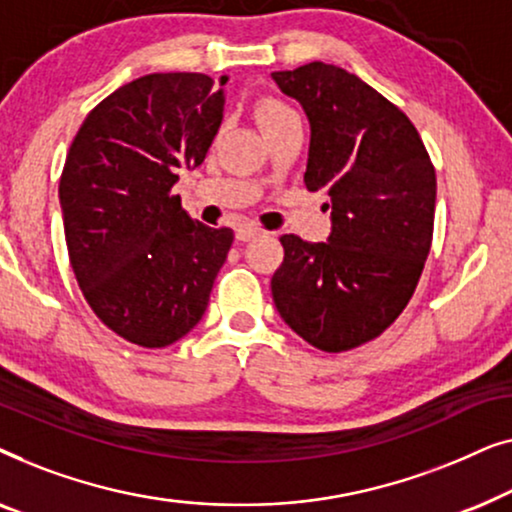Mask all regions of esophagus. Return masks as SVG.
Instances as JSON below:
<instances>
[{
	"instance_id": "1",
	"label": "esophagus",
	"mask_w": 512,
	"mask_h": 512,
	"mask_svg": "<svg viewBox=\"0 0 512 512\" xmlns=\"http://www.w3.org/2000/svg\"><path fill=\"white\" fill-rule=\"evenodd\" d=\"M261 235V228H256V226H251V223H244V226H240L235 230V237L240 242H249V240H254V237H258Z\"/></svg>"
}]
</instances>
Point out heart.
<instances>
[{
    "instance_id": "heart-1",
    "label": "heart",
    "mask_w": 512,
    "mask_h": 512,
    "mask_svg": "<svg viewBox=\"0 0 512 512\" xmlns=\"http://www.w3.org/2000/svg\"><path fill=\"white\" fill-rule=\"evenodd\" d=\"M293 114H296V111H293L289 104H284L279 100H263L256 107V118H258V123H261V128H268V125L284 121V118H289Z\"/></svg>"
}]
</instances>
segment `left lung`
I'll return each instance as SVG.
<instances>
[{
	"label": "left lung",
	"instance_id": "obj_1",
	"mask_svg": "<svg viewBox=\"0 0 512 512\" xmlns=\"http://www.w3.org/2000/svg\"><path fill=\"white\" fill-rule=\"evenodd\" d=\"M310 121L305 186L328 195L331 235H284L272 300L321 352L373 340L405 310L433 237L436 170L401 109L345 69L310 62L272 72Z\"/></svg>",
	"mask_w": 512,
	"mask_h": 512
}]
</instances>
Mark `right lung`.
Returning a JSON list of instances; mask_svg holds the SVG:
<instances>
[{"instance_id": "1", "label": "right lung", "mask_w": 512, "mask_h": 512, "mask_svg": "<svg viewBox=\"0 0 512 512\" xmlns=\"http://www.w3.org/2000/svg\"><path fill=\"white\" fill-rule=\"evenodd\" d=\"M219 86L207 74L142 76L97 104L69 146L58 193L76 282L102 324L139 347L200 324L233 244V230L193 221L172 195L221 128Z\"/></svg>"}]
</instances>
